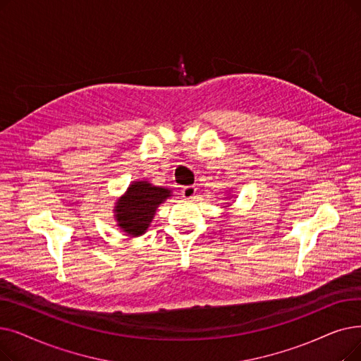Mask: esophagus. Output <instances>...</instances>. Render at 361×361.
I'll use <instances>...</instances> for the list:
<instances>
[{"instance_id": "obj_1", "label": "esophagus", "mask_w": 361, "mask_h": 361, "mask_svg": "<svg viewBox=\"0 0 361 361\" xmlns=\"http://www.w3.org/2000/svg\"><path fill=\"white\" fill-rule=\"evenodd\" d=\"M181 195H183L185 199L195 197V195H196V187H195V185H184L183 189H181Z\"/></svg>"}]
</instances>
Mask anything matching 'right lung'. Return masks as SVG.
<instances>
[{
    "mask_svg": "<svg viewBox=\"0 0 361 361\" xmlns=\"http://www.w3.org/2000/svg\"><path fill=\"white\" fill-rule=\"evenodd\" d=\"M169 196V190L147 181L133 183L115 207L118 226L131 236H140L150 226L156 208Z\"/></svg>",
    "mask_w": 361,
    "mask_h": 361,
    "instance_id": "obj_1",
    "label": "right lung"
}]
</instances>
